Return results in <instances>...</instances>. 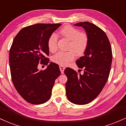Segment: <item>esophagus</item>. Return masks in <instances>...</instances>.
<instances>
[{
    "label": "esophagus",
    "mask_w": 126,
    "mask_h": 126,
    "mask_svg": "<svg viewBox=\"0 0 126 126\" xmlns=\"http://www.w3.org/2000/svg\"><path fill=\"white\" fill-rule=\"evenodd\" d=\"M59 68H60V72H61V73L63 74V73H64V70L65 69V67H63V66H59Z\"/></svg>",
    "instance_id": "obj_1"
}]
</instances>
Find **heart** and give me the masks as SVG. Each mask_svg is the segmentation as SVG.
<instances>
[{
	"label": "heart",
	"instance_id": "b5f03b06",
	"mask_svg": "<svg viewBox=\"0 0 126 126\" xmlns=\"http://www.w3.org/2000/svg\"><path fill=\"white\" fill-rule=\"evenodd\" d=\"M63 37L70 40L68 51H58L52 57V61L62 66L67 65L75 57V53L80 56L84 53L89 43V38L86 33H80L76 28L72 26H66L60 30ZM47 46L49 50L54 52L57 47V36L53 33L48 37Z\"/></svg>",
	"mask_w": 126,
	"mask_h": 126
}]
</instances>
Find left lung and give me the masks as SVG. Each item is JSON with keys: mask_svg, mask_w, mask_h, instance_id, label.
<instances>
[{"mask_svg": "<svg viewBox=\"0 0 126 126\" xmlns=\"http://www.w3.org/2000/svg\"><path fill=\"white\" fill-rule=\"evenodd\" d=\"M74 25L85 30L89 43L84 55L76 61L84 73L78 74L69 67L64 70L66 96L73 103L83 105L93 101L105 86L111 69L112 51L107 35L96 25L89 22Z\"/></svg>", "mask_w": 126, "mask_h": 126, "instance_id": "obj_1", "label": "left lung"}]
</instances>
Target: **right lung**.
Segmentation results:
<instances>
[{"instance_id": "add662e5", "label": "right lung", "mask_w": 126, "mask_h": 126, "mask_svg": "<svg viewBox=\"0 0 126 126\" xmlns=\"http://www.w3.org/2000/svg\"><path fill=\"white\" fill-rule=\"evenodd\" d=\"M61 24L38 23L23 28L15 36L9 51L12 81L26 101L40 104L51 96L55 80L60 75L58 64L50 62L45 71L39 64L47 65L48 37ZM40 62V63L39 62Z\"/></svg>"}]
</instances>
